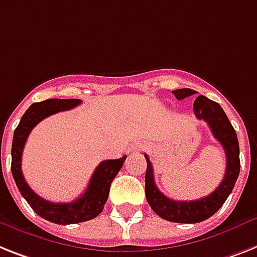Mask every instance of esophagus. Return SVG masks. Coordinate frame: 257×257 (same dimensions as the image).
Returning a JSON list of instances; mask_svg holds the SVG:
<instances>
[{
  "label": "esophagus",
  "instance_id": "1",
  "mask_svg": "<svg viewBox=\"0 0 257 257\" xmlns=\"http://www.w3.org/2000/svg\"><path fill=\"white\" fill-rule=\"evenodd\" d=\"M138 150H139V148H138V147H134V148H133V151H134V152L138 151Z\"/></svg>",
  "mask_w": 257,
  "mask_h": 257
}]
</instances>
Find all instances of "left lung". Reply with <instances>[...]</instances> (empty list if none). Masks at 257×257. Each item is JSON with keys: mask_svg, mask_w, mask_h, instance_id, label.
Segmentation results:
<instances>
[{"mask_svg": "<svg viewBox=\"0 0 257 257\" xmlns=\"http://www.w3.org/2000/svg\"><path fill=\"white\" fill-rule=\"evenodd\" d=\"M172 93L177 99H184L197 92L193 89L184 88L172 90ZM193 110L197 119L205 120L214 138L222 144L226 154V173L219 186L209 196L196 201H173L165 197L155 185L154 168L147 155H144L147 160L146 198L159 217L176 223H198L217 213L234 189L240 172L238 137L219 103L214 102L205 95H198L194 101Z\"/></svg>", "mask_w": 257, "mask_h": 257, "instance_id": "8db88e82", "label": "left lung"}]
</instances>
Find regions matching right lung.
<instances>
[{
	"label": "right lung",
	"mask_w": 257,
	"mask_h": 257,
	"mask_svg": "<svg viewBox=\"0 0 257 257\" xmlns=\"http://www.w3.org/2000/svg\"><path fill=\"white\" fill-rule=\"evenodd\" d=\"M80 103H81V99L76 98H52L33 103L26 110V113L23 114L22 119L17 126L14 137H13L12 173L19 192L39 217L56 224L80 223V222H86V220L93 219L99 215L103 210L106 201H107V197H109L110 185L126 160V155H124L123 158L120 159L103 160L99 163L84 194L78 197L73 202H50V201H46L44 198L38 196L37 193L27 185L26 180L23 177L21 165H22L23 147L26 144L29 134L44 118L59 113V111L72 109Z\"/></svg>",
	"instance_id": "obj_1"
}]
</instances>
